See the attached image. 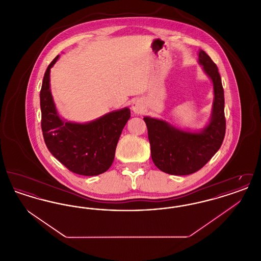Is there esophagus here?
Segmentation results:
<instances>
[{
	"label": "esophagus",
	"instance_id": "esophagus-1",
	"mask_svg": "<svg viewBox=\"0 0 261 261\" xmlns=\"http://www.w3.org/2000/svg\"><path fill=\"white\" fill-rule=\"evenodd\" d=\"M131 109L136 114H142L144 112V106L140 99H134V101L131 105Z\"/></svg>",
	"mask_w": 261,
	"mask_h": 261
}]
</instances>
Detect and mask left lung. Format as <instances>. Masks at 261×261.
<instances>
[{
	"instance_id": "obj_1",
	"label": "left lung",
	"mask_w": 261,
	"mask_h": 261,
	"mask_svg": "<svg viewBox=\"0 0 261 261\" xmlns=\"http://www.w3.org/2000/svg\"><path fill=\"white\" fill-rule=\"evenodd\" d=\"M199 64L213 84V102L208 123L199 131L177 128L165 120L145 116L155 166L165 173L189 175L203 167L220 149L226 130L224 116V90L216 64L199 50Z\"/></svg>"
}]
</instances>
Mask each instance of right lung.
Segmentation results:
<instances>
[{"label":"right lung","mask_w":261,"mask_h":261,"mask_svg":"<svg viewBox=\"0 0 261 261\" xmlns=\"http://www.w3.org/2000/svg\"><path fill=\"white\" fill-rule=\"evenodd\" d=\"M59 58L57 56L49 64L40 92L41 126L46 146L59 162L74 173L84 176L103 173L112 166L117 142L130 118V110L113 111L86 123L62 118L50 84V68Z\"/></svg>","instance_id":"1"}]
</instances>
